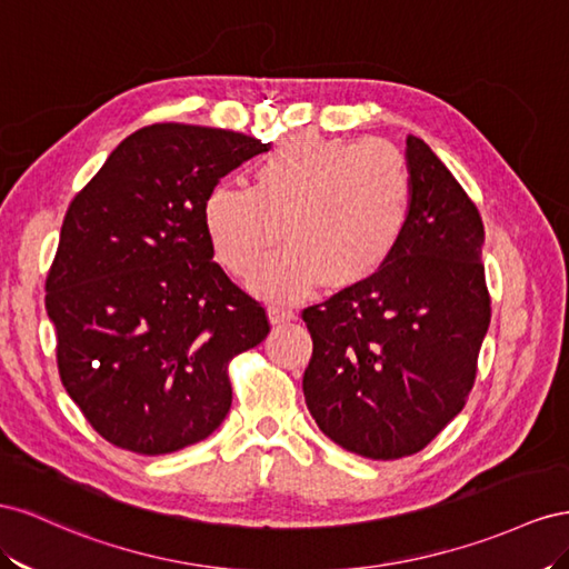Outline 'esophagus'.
Instances as JSON below:
<instances>
[{
    "instance_id": "1",
    "label": "esophagus",
    "mask_w": 569,
    "mask_h": 569,
    "mask_svg": "<svg viewBox=\"0 0 569 569\" xmlns=\"http://www.w3.org/2000/svg\"><path fill=\"white\" fill-rule=\"evenodd\" d=\"M269 319H271L273 323L296 321V319H298V312H296L290 305H286V302H276V305L269 307Z\"/></svg>"
}]
</instances>
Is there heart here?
I'll use <instances>...</instances> for the list:
<instances>
[{
	"label": "heart",
	"instance_id": "obj_1",
	"mask_svg": "<svg viewBox=\"0 0 569 569\" xmlns=\"http://www.w3.org/2000/svg\"><path fill=\"white\" fill-rule=\"evenodd\" d=\"M410 207V164L393 144L298 133L257 161L252 188H209L202 223L219 262L246 279L276 246L281 222L288 246L252 288L296 298L321 279L350 288L375 276L398 248Z\"/></svg>",
	"mask_w": 569,
	"mask_h": 569
}]
</instances>
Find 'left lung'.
Wrapping results in <instances>:
<instances>
[{"label":"left lung","mask_w":569,"mask_h":569,"mask_svg":"<svg viewBox=\"0 0 569 569\" xmlns=\"http://www.w3.org/2000/svg\"><path fill=\"white\" fill-rule=\"evenodd\" d=\"M412 207L388 262L302 319L312 333L307 410L371 460L419 452L472 391L491 298L477 204L425 140L408 136Z\"/></svg>","instance_id":"obj_1"}]
</instances>
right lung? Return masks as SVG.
Returning a JSON list of instances; mask_svg holds the SVG:
<instances>
[{
	"label": "right lung",
	"mask_w": 569,
	"mask_h": 569,
	"mask_svg": "<svg viewBox=\"0 0 569 569\" xmlns=\"http://www.w3.org/2000/svg\"><path fill=\"white\" fill-rule=\"evenodd\" d=\"M259 152L223 128L144 126L69 204L44 307L63 388L117 448L164 456L207 438L231 410L229 362L269 333L202 223L207 190Z\"/></svg>",
	"instance_id": "1"
}]
</instances>
